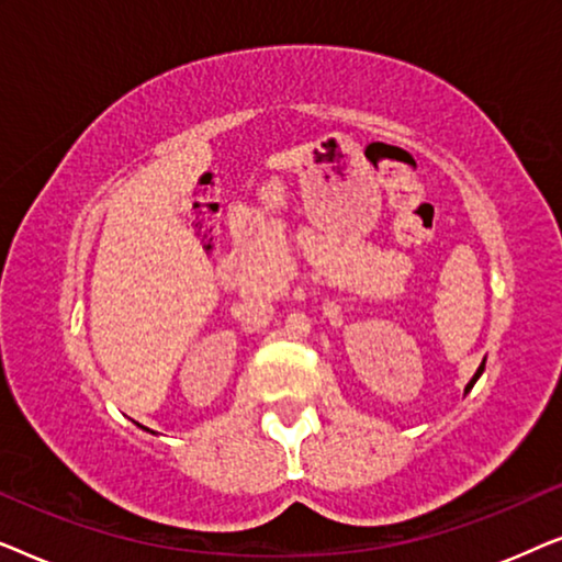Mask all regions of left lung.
<instances>
[{
	"instance_id": "8db88e82",
	"label": "left lung",
	"mask_w": 562,
	"mask_h": 562,
	"mask_svg": "<svg viewBox=\"0 0 562 562\" xmlns=\"http://www.w3.org/2000/svg\"><path fill=\"white\" fill-rule=\"evenodd\" d=\"M479 373H483V366L479 368ZM479 373H475V379H479Z\"/></svg>"
}]
</instances>
